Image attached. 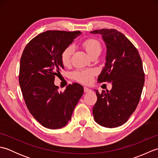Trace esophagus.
Wrapping results in <instances>:
<instances>
[{
	"mask_svg": "<svg viewBox=\"0 0 158 158\" xmlns=\"http://www.w3.org/2000/svg\"><path fill=\"white\" fill-rule=\"evenodd\" d=\"M84 89V92H85V93H87V92H90L92 91L91 89L88 88H85V87L84 89Z\"/></svg>",
	"mask_w": 158,
	"mask_h": 158,
	"instance_id": "34e87169",
	"label": "esophagus"
}]
</instances>
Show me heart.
Here are the masks:
<instances>
[{"mask_svg":"<svg viewBox=\"0 0 158 158\" xmlns=\"http://www.w3.org/2000/svg\"><path fill=\"white\" fill-rule=\"evenodd\" d=\"M82 46L91 56L95 53H100L101 45L100 42L95 39H88L83 41ZM75 51V47L73 45H69L63 50L60 59L62 64L65 66H69L71 61V57ZM94 72L92 70H79L73 74V78L79 82L83 83H89L92 81Z\"/></svg>","mask_w":158,"mask_h":158,"instance_id":"obj_1","label":"heart"}]
</instances>
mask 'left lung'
Segmentation results:
<instances>
[{
    "label": "left lung",
    "mask_w": 158,
    "mask_h": 158,
    "mask_svg": "<svg viewBox=\"0 0 158 158\" xmlns=\"http://www.w3.org/2000/svg\"><path fill=\"white\" fill-rule=\"evenodd\" d=\"M90 33L101 35L106 47L105 66L98 82L112 83L110 91L100 94L94 90V117L102 126L118 127L127 122L139 102L145 83L142 60L135 45L117 30L103 28Z\"/></svg>",
    "instance_id": "obj_1"
}]
</instances>
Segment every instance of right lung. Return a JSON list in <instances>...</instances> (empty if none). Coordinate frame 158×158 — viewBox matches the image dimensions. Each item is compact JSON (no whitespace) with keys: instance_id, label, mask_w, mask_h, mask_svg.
<instances>
[{"instance_id":"right-lung-1","label":"right lung","mask_w":158,"mask_h":158,"mask_svg":"<svg viewBox=\"0 0 158 158\" xmlns=\"http://www.w3.org/2000/svg\"><path fill=\"white\" fill-rule=\"evenodd\" d=\"M80 31H48L36 36L26 46L20 59L19 83L28 110L49 129L65 126L83 94V86L74 83L63 92L54 85L64 66L62 51Z\"/></svg>"}]
</instances>
